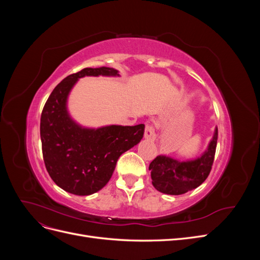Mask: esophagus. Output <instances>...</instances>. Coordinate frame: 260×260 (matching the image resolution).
<instances>
[{"label":"esophagus","mask_w":260,"mask_h":260,"mask_svg":"<svg viewBox=\"0 0 260 260\" xmlns=\"http://www.w3.org/2000/svg\"><path fill=\"white\" fill-rule=\"evenodd\" d=\"M144 138L149 140V141H155L156 140V133H155V129H154L153 125L146 124L145 130H144Z\"/></svg>","instance_id":"34e87169"}]
</instances>
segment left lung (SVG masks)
Wrapping results in <instances>:
<instances>
[{"mask_svg":"<svg viewBox=\"0 0 260 260\" xmlns=\"http://www.w3.org/2000/svg\"><path fill=\"white\" fill-rule=\"evenodd\" d=\"M217 139L216 128L207 149L198 158L181 161L166 155L157 156L148 167L156 190L164 194L181 195L200 186L211 170Z\"/></svg>","mask_w":260,"mask_h":260,"instance_id":"left-lung-1","label":"left lung"}]
</instances>
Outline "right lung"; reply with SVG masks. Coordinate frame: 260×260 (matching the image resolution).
I'll return each mask as SVG.
<instances>
[{
	"label": "right lung",
	"mask_w": 260,
	"mask_h": 260,
	"mask_svg": "<svg viewBox=\"0 0 260 260\" xmlns=\"http://www.w3.org/2000/svg\"><path fill=\"white\" fill-rule=\"evenodd\" d=\"M85 76L118 77L109 67L84 68L61 80L43 107L40 122L43 159L50 177L62 190L75 195H91L112 178L120 155L137 145L144 135L143 123L111 124L85 128L69 115V93Z\"/></svg>",
	"instance_id": "1"
}]
</instances>
